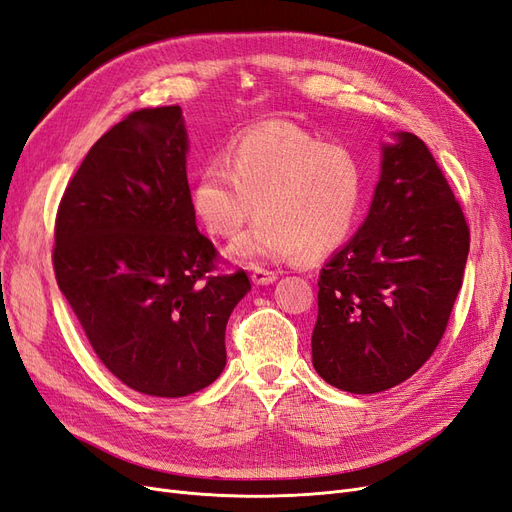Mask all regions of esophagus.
<instances>
[{
	"label": "esophagus",
	"instance_id": "esophagus-1",
	"mask_svg": "<svg viewBox=\"0 0 512 512\" xmlns=\"http://www.w3.org/2000/svg\"><path fill=\"white\" fill-rule=\"evenodd\" d=\"M277 280V273L269 271V269H262V267H254L252 269V282L256 286H269Z\"/></svg>",
	"mask_w": 512,
	"mask_h": 512
}]
</instances>
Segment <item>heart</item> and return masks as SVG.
Returning a JSON list of instances; mask_svg holds the SVG:
<instances>
[{
	"instance_id": "1",
	"label": "heart",
	"mask_w": 512,
	"mask_h": 512,
	"mask_svg": "<svg viewBox=\"0 0 512 512\" xmlns=\"http://www.w3.org/2000/svg\"><path fill=\"white\" fill-rule=\"evenodd\" d=\"M365 192L367 170L354 147L273 119L232 138L226 162L200 168L192 209L220 239L235 237L258 211L260 218L228 250L254 265L335 252L359 222Z\"/></svg>"
}]
</instances>
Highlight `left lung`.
I'll use <instances>...</instances> for the list:
<instances>
[{"label":"left lung","instance_id":"8db88e82","mask_svg":"<svg viewBox=\"0 0 512 512\" xmlns=\"http://www.w3.org/2000/svg\"><path fill=\"white\" fill-rule=\"evenodd\" d=\"M470 252V228L427 145L397 132L359 232L318 280L312 361L335 389L380 393L438 348Z\"/></svg>","mask_w":512,"mask_h":512}]
</instances>
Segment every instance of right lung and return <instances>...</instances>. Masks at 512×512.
<instances>
[{"label": "right lung", "instance_id": "1", "mask_svg": "<svg viewBox=\"0 0 512 512\" xmlns=\"http://www.w3.org/2000/svg\"><path fill=\"white\" fill-rule=\"evenodd\" d=\"M179 106L141 108L89 149L61 196L53 269L98 359L130 389L185 397L226 365V322L252 288L218 275L185 173Z\"/></svg>", "mask_w": 512, "mask_h": 512}]
</instances>
